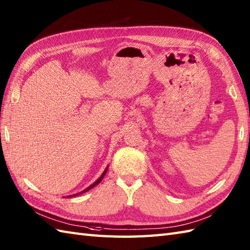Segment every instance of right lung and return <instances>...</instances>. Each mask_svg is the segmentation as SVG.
<instances>
[{"instance_id": "right-lung-1", "label": "right lung", "mask_w": 250, "mask_h": 250, "mask_svg": "<svg viewBox=\"0 0 250 250\" xmlns=\"http://www.w3.org/2000/svg\"><path fill=\"white\" fill-rule=\"evenodd\" d=\"M106 170H107V169H105V170H104V172L102 173V176H101L100 178H99V179L97 180V181H96V182H95L94 184H91L89 188H87L86 189H84L83 191H81V193H79V194H77V195H80V194H83V193H85V191H87V190H89V189H91L92 188H95L97 184H99V183H100V182H101V180L103 179V177H104V176H105V173H106ZM77 195H73V196H77ZM69 197H72V196H69Z\"/></svg>"}]
</instances>
